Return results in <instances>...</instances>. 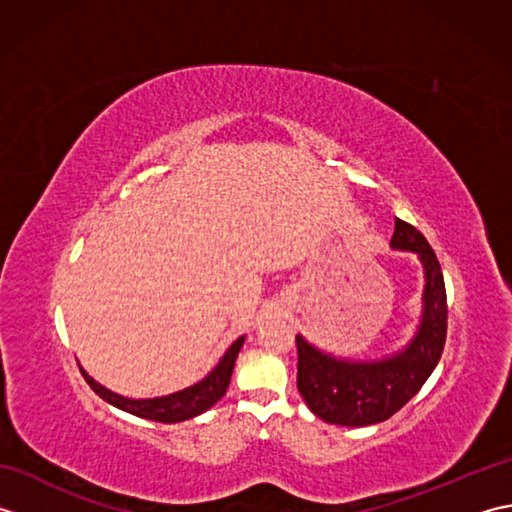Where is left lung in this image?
<instances>
[{"label":"left lung","mask_w":512,"mask_h":512,"mask_svg":"<svg viewBox=\"0 0 512 512\" xmlns=\"http://www.w3.org/2000/svg\"><path fill=\"white\" fill-rule=\"evenodd\" d=\"M391 248L416 253L424 268L422 317L413 339L380 361H347L297 334V389L314 416L341 427H367L400 411L436 369L447 341V290L427 239L396 220Z\"/></svg>","instance_id":"8db88e82"}]
</instances>
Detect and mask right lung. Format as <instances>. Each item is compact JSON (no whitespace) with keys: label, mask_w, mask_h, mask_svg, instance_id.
Masks as SVG:
<instances>
[{"label":"right lung","mask_w":512,"mask_h":512,"mask_svg":"<svg viewBox=\"0 0 512 512\" xmlns=\"http://www.w3.org/2000/svg\"><path fill=\"white\" fill-rule=\"evenodd\" d=\"M242 345H244V336H239V339L228 347L226 354L220 358V363H217L211 372L200 380V383H195L187 389L173 391L169 396H158V398H125L121 394H114L112 389L103 387L101 383H96V380L85 372L83 367H81V374L105 402H110V405L132 413V416L156 420V422H182V420L200 416V413L211 409L215 402L226 394L228 383H231V376H233L235 358L239 350H242Z\"/></svg>","instance_id":"add662e5"}]
</instances>
